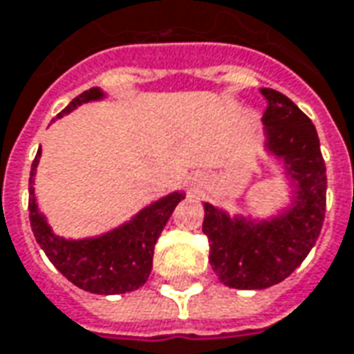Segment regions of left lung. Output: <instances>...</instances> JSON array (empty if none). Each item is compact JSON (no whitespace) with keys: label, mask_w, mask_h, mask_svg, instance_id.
I'll list each match as a JSON object with an SVG mask.
<instances>
[{"label":"left lung","mask_w":354,"mask_h":354,"mask_svg":"<svg viewBox=\"0 0 354 354\" xmlns=\"http://www.w3.org/2000/svg\"><path fill=\"white\" fill-rule=\"evenodd\" d=\"M267 149L282 158L296 185L294 206L272 220L230 218L205 203L203 232L210 245V267L220 282L239 290L279 284L308 257L326 218L327 175L312 120L286 95L261 89Z\"/></svg>","instance_id":"left-lung-1"}]
</instances>
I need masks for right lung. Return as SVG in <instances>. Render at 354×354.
<instances>
[{
    "label": "right lung",
    "mask_w": 354,
    "mask_h": 354,
    "mask_svg": "<svg viewBox=\"0 0 354 354\" xmlns=\"http://www.w3.org/2000/svg\"><path fill=\"white\" fill-rule=\"evenodd\" d=\"M97 99H103V91L99 87H91L77 95L56 118L72 113L82 103ZM39 158L40 148L28 177V218L32 234L52 265L68 281L87 292L124 294L140 288L151 272L153 245L185 194L171 193L163 196L158 203L140 210L130 222L105 236L89 239L58 238L52 234L44 216L40 214L35 198L32 185Z\"/></svg>",
    "instance_id": "1"
}]
</instances>
